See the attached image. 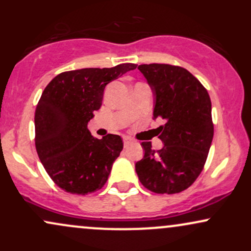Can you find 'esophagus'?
<instances>
[{"label": "esophagus", "instance_id": "34e87169", "mask_svg": "<svg viewBox=\"0 0 251 251\" xmlns=\"http://www.w3.org/2000/svg\"><path fill=\"white\" fill-rule=\"evenodd\" d=\"M131 144H133V140H132L131 138L124 137V145L128 146V145H131Z\"/></svg>", "mask_w": 251, "mask_h": 251}]
</instances>
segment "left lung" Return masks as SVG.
Instances as JSON below:
<instances>
[{"instance_id": "left-lung-1", "label": "left lung", "mask_w": 251, "mask_h": 251, "mask_svg": "<svg viewBox=\"0 0 251 251\" xmlns=\"http://www.w3.org/2000/svg\"><path fill=\"white\" fill-rule=\"evenodd\" d=\"M154 96L153 119H164L158 127L164 146L157 152L150 142L135 163L140 183L154 194H178L197 179L206 162L214 124L211 100L204 86L178 66L150 63L138 66Z\"/></svg>"}]
</instances>
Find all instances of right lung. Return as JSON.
Listing matches in <instances>:
<instances>
[{
    "label": "right lung",
    "instance_id": "add662e5",
    "mask_svg": "<svg viewBox=\"0 0 251 251\" xmlns=\"http://www.w3.org/2000/svg\"><path fill=\"white\" fill-rule=\"evenodd\" d=\"M134 63L63 72L42 92L35 111V146L43 168L59 188L75 195L100 190L123 150L120 135L94 138L87 124L102 103L106 85Z\"/></svg>",
    "mask_w": 251,
    "mask_h": 251
}]
</instances>
